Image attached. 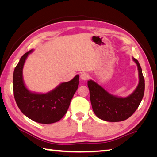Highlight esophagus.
<instances>
[{
    "mask_svg": "<svg viewBox=\"0 0 157 157\" xmlns=\"http://www.w3.org/2000/svg\"><path fill=\"white\" fill-rule=\"evenodd\" d=\"M89 78H90V75H89L88 73H83L80 75V78H81V79H82V80H85V81L88 80Z\"/></svg>",
    "mask_w": 157,
    "mask_h": 157,
    "instance_id": "1",
    "label": "esophagus"
}]
</instances>
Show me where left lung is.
<instances>
[{
  "label": "left lung",
  "mask_w": 157,
  "mask_h": 157,
  "mask_svg": "<svg viewBox=\"0 0 157 157\" xmlns=\"http://www.w3.org/2000/svg\"><path fill=\"white\" fill-rule=\"evenodd\" d=\"M139 70V82L131 95L126 98L110 94L93 80L88 81L90 99L94 113L98 118L108 122L126 120L135 112L143 99L145 91V79L138 60L132 58Z\"/></svg>",
  "instance_id": "obj_1"
}]
</instances>
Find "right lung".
Returning a JSON list of instances; mask_svg holds the SVG:
<instances>
[{
    "mask_svg": "<svg viewBox=\"0 0 157 157\" xmlns=\"http://www.w3.org/2000/svg\"><path fill=\"white\" fill-rule=\"evenodd\" d=\"M27 52L20 59L13 75V88L17 105L24 115L33 121L42 124L56 123L62 119L70 105L79 85V75L60 84L46 94H36L26 88L23 79V66L28 55Z\"/></svg>",
    "mask_w": 157,
    "mask_h": 157,
    "instance_id": "obj_1",
    "label": "right lung"
}]
</instances>
